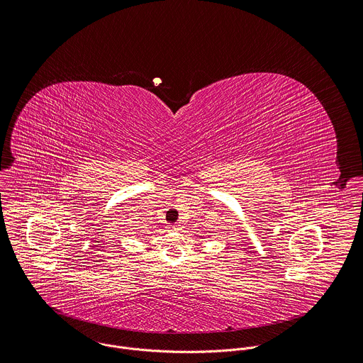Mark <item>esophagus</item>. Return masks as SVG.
<instances>
[{
    "label": "esophagus",
    "instance_id": "obj_1",
    "mask_svg": "<svg viewBox=\"0 0 363 363\" xmlns=\"http://www.w3.org/2000/svg\"><path fill=\"white\" fill-rule=\"evenodd\" d=\"M170 228H172V230H173V231H179V230H180V228H182V227H180V225H179V224H174V225H172V227H170Z\"/></svg>",
    "mask_w": 363,
    "mask_h": 363
}]
</instances>
